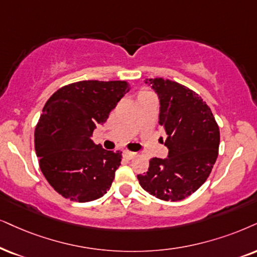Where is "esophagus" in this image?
Listing matches in <instances>:
<instances>
[{
  "label": "esophagus",
  "instance_id": "obj_1",
  "mask_svg": "<svg viewBox=\"0 0 257 257\" xmlns=\"http://www.w3.org/2000/svg\"><path fill=\"white\" fill-rule=\"evenodd\" d=\"M135 153H133V152H128V151H126V152H124V153H123V158H124L125 159V160H132V159L133 158H134L135 157Z\"/></svg>",
  "mask_w": 257,
  "mask_h": 257
}]
</instances>
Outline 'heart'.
I'll return each mask as SVG.
<instances>
[{"instance_id": "heart-1", "label": "heart", "mask_w": 257, "mask_h": 257, "mask_svg": "<svg viewBox=\"0 0 257 257\" xmlns=\"http://www.w3.org/2000/svg\"><path fill=\"white\" fill-rule=\"evenodd\" d=\"M147 92H149V91H147V90H141V91H140V92H139V96H140V95H144V93H147Z\"/></svg>"}]
</instances>
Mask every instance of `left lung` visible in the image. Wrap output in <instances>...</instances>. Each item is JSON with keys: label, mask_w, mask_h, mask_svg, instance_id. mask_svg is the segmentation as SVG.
Segmentation results:
<instances>
[{"label": "left lung", "mask_w": 257, "mask_h": 257, "mask_svg": "<svg viewBox=\"0 0 257 257\" xmlns=\"http://www.w3.org/2000/svg\"><path fill=\"white\" fill-rule=\"evenodd\" d=\"M160 98L159 124L166 132L168 158H153L139 183L161 200L179 201L205 183L218 157L219 126L203 98L174 80L146 79Z\"/></svg>", "instance_id": "1"}]
</instances>
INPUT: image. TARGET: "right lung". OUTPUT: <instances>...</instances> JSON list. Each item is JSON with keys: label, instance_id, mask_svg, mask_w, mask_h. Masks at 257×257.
I'll return each mask as SVG.
<instances>
[{"label": "right lung", "instance_id": "right-lung-1", "mask_svg": "<svg viewBox=\"0 0 257 257\" xmlns=\"http://www.w3.org/2000/svg\"><path fill=\"white\" fill-rule=\"evenodd\" d=\"M128 91L123 80H82L60 87L45 104L35 152L48 184L66 199L86 203L111 186L122 153L105 151L91 138Z\"/></svg>", "mask_w": 257, "mask_h": 257}]
</instances>
